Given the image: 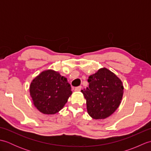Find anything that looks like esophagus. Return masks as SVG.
Segmentation results:
<instances>
[{
  "label": "esophagus",
  "mask_w": 151,
  "mask_h": 151,
  "mask_svg": "<svg viewBox=\"0 0 151 151\" xmlns=\"http://www.w3.org/2000/svg\"><path fill=\"white\" fill-rule=\"evenodd\" d=\"M81 86H78V87H76L75 88V91H81Z\"/></svg>",
  "instance_id": "1"
}]
</instances>
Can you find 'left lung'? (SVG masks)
I'll return each mask as SVG.
<instances>
[{"instance_id":"1","label":"left lung","mask_w":151,"mask_h":151,"mask_svg":"<svg viewBox=\"0 0 151 151\" xmlns=\"http://www.w3.org/2000/svg\"><path fill=\"white\" fill-rule=\"evenodd\" d=\"M88 88L81 92L86 100L88 113L94 119H104L114 114L121 102L124 87L121 79L102 67L89 76Z\"/></svg>"}]
</instances>
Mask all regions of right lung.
<instances>
[{"mask_svg":"<svg viewBox=\"0 0 151 151\" xmlns=\"http://www.w3.org/2000/svg\"><path fill=\"white\" fill-rule=\"evenodd\" d=\"M29 91L34 106L47 115L62 110L73 93L67 78L52 69L45 70L35 77Z\"/></svg>","mask_w":151,"mask_h":151,"instance_id":"right-lung-1","label":"right lung"}]
</instances>
